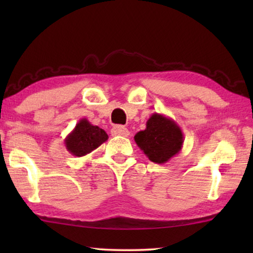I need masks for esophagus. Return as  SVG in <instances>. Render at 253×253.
I'll list each match as a JSON object with an SVG mask.
<instances>
[{"label": "esophagus", "mask_w": 253, "mask_h": 253, "mask_svg": "<svg viewBox=\"0 0 253 253\" xmlns=\"http://www.w3.org/2000/svg\"><path fill=\"white\" fill-rule=\"evenodd\" d=\"M111 135L113 136H123V137H128L129 136V130L127 129L126 127L121 126V125H116L111 128Z\"/></svg>", "instance_id": "34e87169"}]
</instances>
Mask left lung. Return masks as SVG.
I'll return each instance as SVG.
<instances>
[{"label": "left lung", "instance_id": "obj_1", "mask_svg": "<svg viewBox=\"0 0 253 253\" xmlns=\"http://www.w3.org/2000/svg\"><path fill=\"white\" fill-rule=\"evenodd\" d=\"M134 139L149 161L164 164L181 151L184 136L172 118L155 113L148 118L146 128L137 132Z\"/></svg>", "mask_w": 253, "mask_h": 253}]
</instances>
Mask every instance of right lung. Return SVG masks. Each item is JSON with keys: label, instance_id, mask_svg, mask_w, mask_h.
Segmentation results:
<instances>
[{"label": "right lung", "instance_id": "add662e5", "mask_svg": "<svg viewBox=\"0 0 253 253\" xmlns=\"http://www.w3.org/2000/svg\"><path fill=\"white\" fill-rule=\"evenodd\" d=\"M107 139L108 135L104 129L83 118L77 123L74 130L66 137L65 144L72 155L81 157L99 147Z\"/></svg>", "mask_w": 253, "mask_h": 253}]
</instances>
